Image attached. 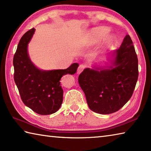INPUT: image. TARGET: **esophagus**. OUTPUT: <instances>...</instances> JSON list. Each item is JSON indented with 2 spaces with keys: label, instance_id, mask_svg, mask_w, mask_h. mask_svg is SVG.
I'll return each mask as SVG.
<instances>
[{
  "label": "esophagus",
  "instance_id": "esophagus-1",
  "mask_svg": "<svg viewBox=\"0 0 151 151\" xmlns=\"http://www.w3.org/2000/svg\"><path fill=\"white\" fill-rule=\"evenodd\" d=\"M86 67V65H83V64H81V65H80L78 66V68L77 69V73L78 74H80L82 71H83L84 69H85Z\"/></svg>",
  "mask_w": 151,
  "mask_h": 151
}]
</instances>
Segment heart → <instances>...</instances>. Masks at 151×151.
Listing matches in <instances>:
<instances>
[{
  "mask_svg": "<svg viewBox=\"0 0 151 151\" xmlns=\"http://www.w3.org/2000/svg\"><path fill=\"white\" fill-rule=\"evenodd\" d=\"M109 32V29L105 27H98L92 30L89 33L86 45L91 46L98 42L99 40L103 39ZM114 40V37L112 35H109L106 38L105 42L107 45H111Z\"/></svg>",
  "mask_w": 151,
  "mask_h": 151,
  "instance_id": "b5f03b06",
  "label": "heart"
}]
</instances>
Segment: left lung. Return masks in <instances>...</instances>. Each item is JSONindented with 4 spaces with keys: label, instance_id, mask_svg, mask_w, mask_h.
Wrapping results in <instances>:
<instances>
[{
    "label": "left lung",
    "instance_id": "obj_1",
    "mask_svg": "<svg viewBox=\"0 0 151 151\" xmlns=\"http://www.w3.org/2000/svg\"><path fill=\"white\" fill-rule=\"evenodd\" d=\"M112 56L109 68H85L78 79L89 108L102 114L118 111L129 101L139 76L137 55L129 35Z\"/></svg>",
    "mask_w": 151,
    "mask_h": 151
}]
</instances>
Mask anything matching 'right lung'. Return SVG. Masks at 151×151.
I'll use <instances>...</instances> for the list:
<instances>
[{
    "label": "right lung",
    "instance_id": "1",
    "mask_svg": "<svg viewBox=\"0 0 151 151\" xmlns=\"http://www.w3.org/2000/svg\"><path fill=\"white\" fill-rule=\"evenodd\" d=\"M35 29H30L20 39L13 58L14 79L23 103L41 115L57 112L62 104L63 90L60 78L63 75H74L78 63L66 69L42 70L36 67L28 55V44Z\"/></svg>",
    "mask_w": 151,
    "mask_h": 151
}]
</instances>
